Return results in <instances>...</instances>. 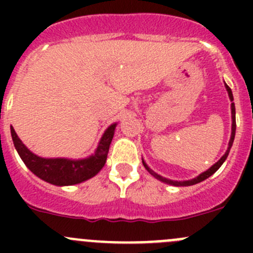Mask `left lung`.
<instances>
[{"label": "left lung", "instance_id": "1", "mask_svg": "<svg viewBox=\"0 0 253 253\" xmlns=\"http://www.w3.org/2000/svg\"><path fill=\"white\" fill-rule=\"evenodd\" d=\"M224 84H225V89L226 91H228V95H229V99H230L231 101V136H230V139H229V144H228V149H226V152L224 153L223 157L220 158V159L218 160V162L215 163V164L211 165V168H209L208 170H206V171L201 172L200 175L196 176V177L193 178H190V180H183V181H176V180H170V178H167V177H163L162 175L157 174L155 171H153L152 169H150L149 167H148L147 163L144 162V159L142 158V163L143 165H144V168L147 169V171L149 172L150 175L153 176V177H155L157 180L162 181V182L167 183V185H171V186H176V187H182V186H191V185H196V183L198 182H202V181H205L206 178H208L209 176H211L214 174V172L216 171V170L219 169V168L223 165V163L225 162L226 158H228L229 155V152H230L231 147H233V143H234V138H235V131H236V119H235V104L233 103L234 100V96H233V91H231V89L229 88L228 84L224 82Z\"/></svg>", "mask_w": 253, "mask_h": 253}]
</instances>
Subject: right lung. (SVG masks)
Returning a JSON list of instances; mask_svg holds the SVG:
<instances>
[{"label":"right lung","mask_w":253,"mask_h":253,"mask_svg":"<svg viewBox=\"0 0 253 253\" xmlns=\"http://www.w3.org/2000/svg\"><path fill=\"white\" fill-rule=\"evenodd\" d=\"M116 126L117 122L111 124L104 131L93 154L86 158H81V159L39 157L20 141L12 126L11 134L14 148L28 169L45 182L62 187V186H72L84 182L94 177L103 169L108 159L109 147L111 144Z\"/></svg>","instance_id":"1"}]
</instances>
